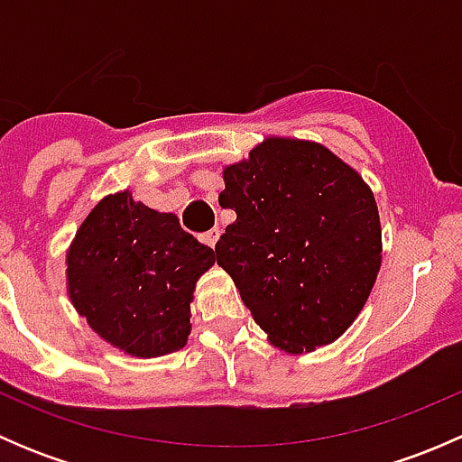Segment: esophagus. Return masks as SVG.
<instances>
[{
  "mask_svg": "<svg viewBox=\"0 0 462 462\" xmlns=\"http://www.w3.org/2000/svg\"><path fill=\"white\" fill-rule=\"evenodd\" d=\"M218 236H221V232L218 230H209V232H205V235L201 236V241L205 245H209V248H214V245H217V241H218Z\"/></svg>",
  "mask_w": 462,
  "mask_h": 462,
  "instance_id": "esophagus-1",
  "label": "esophagus"
}]
</instances>
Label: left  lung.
<instances>
[{
	"mask_svg": "<svg viewBox=\"0 0 462 462\" xmlns=\"http://www.w3.org/2000/svg\"><path fill=\"white\" fill-rule=\"evenodd\" d=\"M236 212L217 263L270 342L286 353L335 342L369 300L382 261L369 185L319 143L265 138L223 170Z\"/></svg>",
	"mask_w": 462,
	"mask_h": 462,
	"instance_id": "left-lung-1",
	"label": "left lung"
}]
</instances>
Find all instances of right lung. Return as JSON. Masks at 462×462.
<instances>
[{
  "label": "right lung",
  "mask_w": 462,
  "mask_h": 462,
  "mask_svg": "<svg viewBox=\"0 0 462 462\" xmlns=\"http://www.w3.org/2000/svg\"><path fill=\"white\" fill-rule=\"evenodd\" d=\"M214 253L132 194H109L88 212L67 254L69 297L88 326L120 351L158 357L188 342L197 279Z\"/></svg>",
  "instance_id": "right-lung-1"
}]
</instances>
